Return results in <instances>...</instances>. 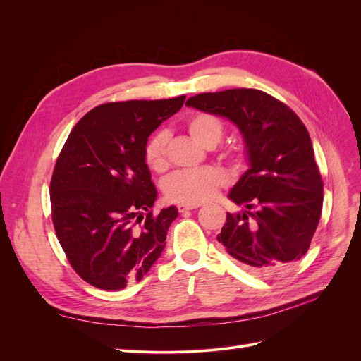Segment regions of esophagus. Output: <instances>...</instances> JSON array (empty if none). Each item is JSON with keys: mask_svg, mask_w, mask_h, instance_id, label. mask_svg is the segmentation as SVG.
I'll return each mask as SVG.
<instances>
[{"mask_svg": "<svg viewBox=\"0 0 361 361\" xmlns=\"http://www.w3.org/2000/svg\"><path fill=\"white\" fill-rule=\"evenodd\" d=\"M195 207H199V204H185V203H180V204H178V211L180 214H183V212H188V211L195 209Z\"/></svg>", "mask_w": 361, "mask_h": 361, "instance_id": "esophagus-1", "label": "esophagus"}]
</instances>
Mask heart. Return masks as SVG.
Returning a JSON list of instances; mask_svg holds the SVG:
<instances>
[{
  "mask_svg": "<svg viewBox=\"0 0 361 361\" xmlns=\"http://www.w3.org/2000/svg\"><path fill=\"white\" fill-rule=\"evenodd\" d=\"M187 129L190 135L204 147H214L224 133L221 120L207 113L192 114L187 120ZM167 141L169 134L161 130L146 143L145 161L150 170L161 173L167 169ZM223 157L235 164L239 161V155L233 150H224ZM226 183L224 171L215 167H202L170 174L162 190L170 202L202 204L212 200Z\"/></svg>",
  "mask_w": 361,
  "mask_h": 361,
  "instance_id": "b5f03b06",
  "label": "heart"
}]
</instances>
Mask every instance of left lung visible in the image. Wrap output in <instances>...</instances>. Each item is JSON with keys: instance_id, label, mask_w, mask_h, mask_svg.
Here are the masks:
<instances>
[{"instance_id": "1", "label": "left lung", "mask_w": 361, "mask_h": 361, "mask_svg": "<svg viewBox=\"0 0 361 361\" xmlns=\"http://www.w3.org/2000/svg\"><path fill=\"white\" fill-rule=\"evenodd\" d=\"M188 106L228 118L243 134L250 169L228 192L244 206L216 236L260 276H280L307 253L318 227L324 183L310 135L288 105L256 89L195 94Z\"/></svg>"}]
</instances>
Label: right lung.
Instances as JSON below:
<instances>
[{"label": "right lung", "instance_id": "obj_1", "mask_svg": "<svg viewBox=\"0 0 361 361\" xmlns=\"http://www.w3.org/2000/svg\"><path fill=\"white\" fill-rule=\"evenodd\" d=\"M185 96L93 108L64 143L51 179L52 223L78 276L104 290L140 281L166 247L176 206L152 214L157 188L145 161L149 135Z\"/></svg>", "mask_w": 361, "mask_h": 361}]
</instances>
